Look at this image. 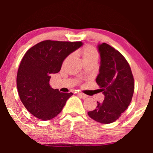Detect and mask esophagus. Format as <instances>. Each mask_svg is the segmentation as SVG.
I'll return each instance as SVG.
<instances>
[{"mask_svg": "<svg viewBox=\"0 0 153 153\" xmlns=\"http://www.w3.org/2000/svg\"><path fill=\"white\" fill-rule=\"evenodd\" d=\"M77 95H78V96H79V97L82 98V99H85V98H87V97H88V95H85V94H83V93H79L77 94Z\"/></svg>", "mask_w": 153, "mask_h": 153, "instance_id": "obj_1", "label": "esophagus"}]
</instances>
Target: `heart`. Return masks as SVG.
<instances>
[{
	"mask_svg": "<svg viewBox=\"0 0 153 153\" xmlns=\"http://www.w3.org/2000/svg\"><path fill=\"white\" fill-rule=\"evenodd\" d=\"M81 53L82 55L83 61L85 63L87 62H97L98 58H99V53H98L97 50L95 47L91 45L85 46L81 49ZM72 57V55H69L63 62V65H65L67 63L71 60Z\"/></svg>",
	"mask_w": 153,
	"mask_h": 153,
	"instance_id": "b5f03b06",
	"label": "heart"
}]
</instances>
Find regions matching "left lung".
<instances>
[{
	"instance_id": "left-lung-1",
	"label": "left lung",
	"mask_w": 153,
	"mask_h": 153,
	"mask_svg": "<svg viewBox=\"0 0 153 153\" xmlns=\"http://www.w3.org/2000/svg\"><path fill=\"white\" fill-rule=\"evenodd\" d=\"M100 54L99 74L96 82L104 95L95 110L88 112L94 120L103 124L114 123L127 109L134 90L130 66L124 56L106 43L97 46Z\"/></svg>"
}]
</instances>
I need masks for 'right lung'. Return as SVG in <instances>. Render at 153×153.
<instances>
[{
	"instance_id": "add662e5",
	"label": "right lung",
	"mask_w": 153,
	"mask_h": 153,
	"mask_svg": "<svg viewBox=\"0 0 153 153\" xmlns=\"http://www.w3.org/2000/svg\"><path fill=\"white\" fill-rule=\"evenodd\" d=\"M83 45L81 42L45 40L28 49L16 76L21 101L31 114L49 120L59 114L72 93H60L50 86L52 74L61 69L64 60Z\"/></svg>"
}]
</instances>
